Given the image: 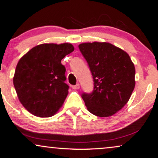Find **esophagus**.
<instances>
[{
	"label": "esophagus",
	"mask_w": 158,
	"mask_h": 158,
	"mask_svg": "<svg viewBox=\"0 0 158 158\" xmlns=\"http://www.w3.org/2000/svg\"><path fill=\"white\" fill-rule=\"evenodd\" d=\"M79 88H80V85H79V84H77L76 85L72 86V89H79Z\"/></svg>",
	"instance_id": "1"
}]
</instances>
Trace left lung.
<instances>
[{"mask_svg":"<svg viewBox=\"0 0 158 158\" xmlns=\"http://www.w3.org/2000/svg\"><path fill=\"white\" fill-rule=\"evenodd\" d=\"M94 81L92 93L81 98L87 110L99 117H108L129 101L135 87V67L129 54L108 43H85L79 45Z\"/></svg>","mask_w":158,"mask_h":158,"instance_id":"1","label":"left lung"}]
</instances>
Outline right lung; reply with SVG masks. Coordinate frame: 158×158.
Instances as JSON below:
<instances>
[{"label":"right lung","mask_w":158,"mask_h":158,"mask_svg":"<svg viewBox=\"0 0 158 158\" xmlns=\"http://www.w3.org/2000/svg\"><path fill=\"white\" fill-rule=\"evenodd\" d=\"M73 50L70 43L41 44L19 60L14 85L21 103L31 114L50 117L61 108L69 88L61 60Z\"/></svg>","instance_id":"obj_1"}]
</instances>
